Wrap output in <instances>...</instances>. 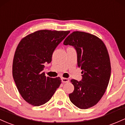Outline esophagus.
<instances>
[{
  "instance_id": "34e87169",
  "label": "esophagus",
  "mask_w": 125,
  "mask_h": 125,
  "mask_svg": "<svg viewBox=\"0 0 125 125\" xmlns=\"http://www.w3.org/2000/svg\"><path fill=\"white\" fill-rule=\"evenodd\" d=\"M61 80H62V82L64 83H68L69 81V79L67 78H61Z\"/></svg>"
}]
</instances>
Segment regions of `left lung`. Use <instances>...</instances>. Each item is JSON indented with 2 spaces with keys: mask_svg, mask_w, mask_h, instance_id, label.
Wrapping results in <instances>:
<instances>
[{
  "mask_svg": "<svg viewBox=\"0 0 125 125\" xmlns=\"http://www.w3.org/2000/svg\"><path fill=\"white\" fill-rule=\"evenodd\" d=\"M65 45H71L77 54V65L82 70V80L72 79L74 90L70 100L81 109L96 105L107 89L110 74V58L104 42L94 35L75 31L66 38Z\"/></svg>",
  "mask_w": 125,
  "mask_h": 125,
  "instance_id": "8db88e82",
  "label": "left lung"
}]
</instances>
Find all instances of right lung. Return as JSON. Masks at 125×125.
<instances>
[{"instance_id": "right-lung-1", "label": "right lung", "mask_w": 125, "mask_h": 125, "mask_svg": "<svg viewBox=\"0 0 125 125\" xmlns=\"http://www.w3.org/2000/svg\"><path fill=\"white\" fill-rule=\"evenodd\" d=\"M70 31L40 30L26 36L14 55L12 74L17 89L26 102L39 106L48 102L61 83L60 77H46L45 64L51 62L58 44Z\"/></svg>"}]
</instances>
